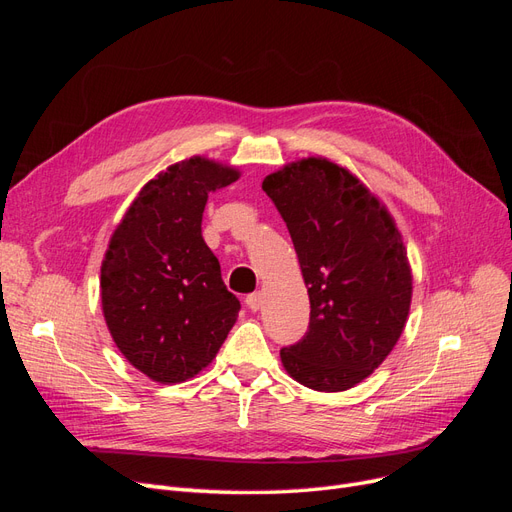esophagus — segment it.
<instances>
[{
    "instance_id": "34e87169",
    "label": "esophagus",
    "mask_w": 512,
    "mask_h": 512,
    "mask_svg": "<svg viewBox=\"0 0 512 512\" xmlns=\"http://www.w3.org/2000/svg\"><path fill=\"white\" fill-rule=\"evenodd\" d=\"M245 305H247V309H250V312H258L260 305H262V294H260V292L247 294V297H245Z\"/></svg>"
}]
</instances>
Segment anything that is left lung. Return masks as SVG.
Returning a JSON list of instances; mask_svg holds the SVG:
<instances>
[{"label": "left lung", "mask_w": 512, "mask_h": 512, "mask_svg": "<svg viewBox=\"0 0 512 512\" xmlns=\"http://www.w3.org/2000/svg\"><path fill=\"white\" fill-rule=\"evenodd\" d=\"M288 226L309 294V327L280 350L314 391H346L374 371L404 331L412 275L391 215L346 168L322 158L262 181Z\"/></svg>", "instance_id": "left-lung-1"}]
</instances>
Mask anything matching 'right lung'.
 I'll use <instances>...</instances> for the list:
<instances>
[{
    "mask_svg": "<svg viewBox=\"0 0 512 512\" xmlns=\"http://www.w3.org/2000/svg\"><path fill=\"white\" fill-rule=\"evenodd\" d=\"M235 168L190 158L149 181L113 232L102 262V309L117 348L151 380L183 382L207 367L241 303L200 235L211 192Z\"/></svg>",
    "mask_w": 512,
    "mask_h": 512,
    "instance_id": "add662e5",
    "label": "right lung"
}]
</instances>
